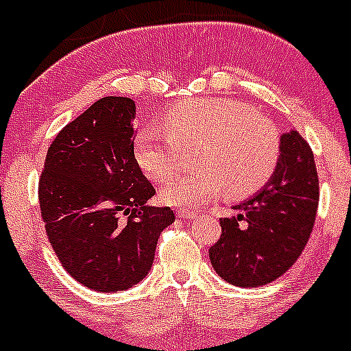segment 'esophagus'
I'll use <instances>...</instances> for the list:
<instances>
[{
  "label": "esophagus",
  "mask_w": 351,
  "mask_h": 351,
  "mask_svg": "<svg viewBox=\"0 0 351 351\" xmlns=\"http://www.w3.org/2000/svg\"><path fill=\"white\" fill-rule=\"evenodd\" d=\"M176 213H178L180 217H185V219H192V217H195V213H193L192 209H178Z\"/></svg>",
  "instance_id": "esophagus-1"
}]
</instances>
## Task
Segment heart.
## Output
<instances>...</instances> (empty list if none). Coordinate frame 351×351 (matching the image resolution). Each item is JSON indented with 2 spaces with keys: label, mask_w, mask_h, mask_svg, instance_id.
Wrapping results in <instances>:
<instances>
[{
  "label": "heart",
  "mask_w": 351,
  "mask_h": 351,
  "mask_svg": "<svg viewBox=\"0 0 351 351\" xmlns=\"http://www.w3.org/2000/svg\"><path fill=\"white\" fill-rule=\"evenodd\" d=\"M135 158L152 182H166L182 165V152L197 149L199 168L169 180L161 190L173 206H195L226 190L247 199L273 178L281 156L276 127L248 104L228 97L180 103L162 118V130L144 128Z\"/></svg>",
  "instance_id": "heart-1"
}]
</instances>
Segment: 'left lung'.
I'll return each instance as SVG.
<instances>
[{
	"instance_id": "1",
	"label": "left lung",
	"mask_w": 351,
	"mask_h": 351,
	"mask_svg": "<svg viewBox=\"0 0 351 351\" xmlns=\"http://www.w3.org/2000/svg\"><path fill=\"white\" fill-rule=\"evenodd\" d=\"M319 206L314 152L297 130L281 135V156L264 189L219 219L221 237L209 248L217 276L255 288L283 276L307 245Z\"/></svg>"
}]
</instances>
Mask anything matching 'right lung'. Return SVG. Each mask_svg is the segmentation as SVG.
Returning a JSON list of instances; mask_svg holds the SVG:
<instances>
[{
    "instance_id": "right-lung-1",
    "label": "right lung",
    "mask_w": 351,
    "mask_h": 351,
    "mask_svg": "<svg viewBox=\"0 0 351 351\" xmlns=\"http://www.w3.org/2000/svg\"><path fill=\"white\" fill-rule=\"evenodd\" d=\"M135 103L103 97L68 123L47 149L40 216L61 266L96 291H123L152 267L169 207L149 206L154 186L134 154Z\"/></svg>"
}]
</instances>
